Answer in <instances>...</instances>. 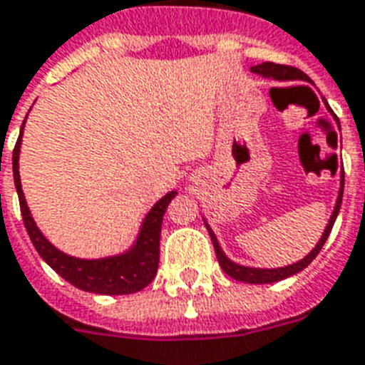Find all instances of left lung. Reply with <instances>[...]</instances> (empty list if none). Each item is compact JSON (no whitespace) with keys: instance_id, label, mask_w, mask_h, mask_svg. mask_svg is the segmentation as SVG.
I'll use <instances>...</instances> for the list:
<instances>
[{"instance_id":"1","label":"left lung","mask_w":365,"mask_h":365,"mask_svg":"<svg viewBox=\"0 0 365 365\" xmlns=\"http://www.w3.org/2000/svg\"><path fill=\"white\" fill-rule=\"evenodd\" d=\"M251 73L255 75H260L262 78H269V80H277V82H307V84H313L311 82L309 76L304 73V71L296 69V67H289V65H277V63H272V61H264V63L260 65H255L251 67ZM327 106L328 105L324 103ZM345 174H343V165H341V173H339V191H337V198H336V206H334V212H331L330 219H328L327 227H324V232H322L321 240L317 242V245L309 253L300 259L298 262H292L289 266H281V268H255V266H244V264H238V262H234L230 260L227 255H225L223 247L219 245V240L215 236V232L212 230V227L208 225V221L204 219V225H206V229L210 232V238H212V244H213V250H215V255H217V260H219V266L223 268V272L227 275H230L232 279L236 281H242V283H251V285H266V283H277L281 279H287L290 275L298 274L302 272L304 268L313 262L319 251L322 250V245L324 242L328 240L331 232V227L336 223L337 219V213H339V208H341V200H343V185H345Z\"/></svg>"}]
</instances>
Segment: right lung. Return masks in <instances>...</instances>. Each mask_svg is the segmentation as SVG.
I'll list each match as a JSON object with an SVG mask.
<instances>
[{
	"label": "right lung",
	"mask_w": 365,
	"mask_h": 365,
	"mask_svg": "<svg viewBox=\"0 0 365 365\" xmlns=\"http://www.w3.org/2000/svg\"><path fill=\"white\" fill-rule=\"evenodd\" d=\"M24 125H26V120H24L22 133H20L19 142H16L13 152L14 187L19 192L24 225H26L29 240L35 245L37 253L41 255V259L54 272H58L65 281H69L71 285H75L80 290H86V292L108 296L133 294V292H138V290L150 285L157 274V266H159V240H161L163 215H165L168 204L178 192L168 191L165 197L159 198L153 204L152 210L146 213V217L142 219L136 238L133 240V244L125 251L101 257V259H78V257L63 253L41 232L34 215L29 212L26 197H24L19 173Z\"/></svg>",
	"instance_id": "add662e5"
}]
</instances>
